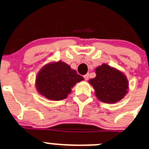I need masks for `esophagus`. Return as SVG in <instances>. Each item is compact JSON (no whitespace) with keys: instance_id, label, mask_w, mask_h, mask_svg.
<instances>
[{"instance_id":"34e87169","label":"esophagus","mask_w":149,"mask_h":149,"mask_svg":"<svg viewBox=\"0 0 149 149\" xmlns=\"http://www.w3.org/2000/svg\"><path fill=\"white\" fill-rule=\"evenodd\" d=\"M89 74H85V75L84 76V79H85L86 81H87L88 79H89Z\"/></svg>"}]
</instances>
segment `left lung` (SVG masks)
I'll return each mask as SVG.
<instances>
[{
    "mask_svg": "<svg viewBox=\"0 0 149 149\" xmlns=\"http://www.w3.org/2000/svg\"><path fill=\"white\" fill-rule=\"evenodd\" d=\"M95 74L96 77L90 79L89 83L101 101L116 103L127 93L128 81L121 71L103 63L95 68Z\"/></svg>",
    "mask_w": 149,
    "mask_h": 149,
    "instance_id": "left-lung-1",
    "label": "left lung"
}]
</instances>
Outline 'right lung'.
Here are the masks:
<instances>
[{
  "instance_id": "obj_1",
  "label": "right lung",
  "mask_w": 149,
  "mask_h": 149,
  "mask_svg": "<svg viewBox=\"0 0 149 149\" xmlns=\"http://www.w3.org/2000/svg\"><path fill=\"white\" fill-rule=\"evenodd\" d=\"M82 76L64 62H52L41 68L36 77V88L41 95L53 101L67 98L77 82L84 81Z\"/></svg>"
}]
</instances>
